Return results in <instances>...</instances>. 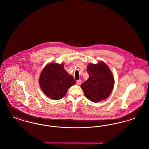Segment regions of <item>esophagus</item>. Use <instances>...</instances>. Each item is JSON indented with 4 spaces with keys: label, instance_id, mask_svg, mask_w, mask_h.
Returning <instances> with one entry per match:
<instances>
[{
    "label": "esophagus",
    "instance_id": "1",
    "mask_svg": "<svg viewBox=\"0 0 149 149\" xmlns=\"http://www.w3.org/2000/svg\"><path fill=\"white\" fill-rule=\"evenodd\" d=\"M77 85H80L81 84V80H78L77 81Z\"/></svg>",
    "mask_w": 149,
    "mask_h": 149
}]
</instances>
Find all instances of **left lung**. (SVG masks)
Returning <instances> with one entry per match:
<instances>
[{
	"label": "left lung",
	"mask_w": 149,
	"mask_h": 149,
	"mask_svg": "<svg viewBox=\"0 0 149 149\" xmlns=\"http://www.w3.org/2000/svg\"><path fill=\"white\" fill-rule=\"evenodd\" d=\"M86 71L89 78L81 85L85 97L94 103L107 99L113 89L114 79L108 66L103 62L90 64Z\"/></svg>",
	"instance_id": "left-lung-1"
}]
</instances>
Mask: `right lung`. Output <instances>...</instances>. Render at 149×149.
<instances>
[{
    "label": "right lung",
    "mask_w": 149,
    "mask_h": 149,
    "mask_svg": "<svg viewBox=\"0 0 149 149\" xmlns=\"http://www.w3.org/2000/svg\"><path fill=\"white\" fill-rule=\"evenodd\" d=\"M76 83L71 75L64 68V64L51 63L42 70L39 84L43 92L51 99H61L68 89Z\"/></svg>",
    "instance_id": "add662e5"
}]
</instances>
